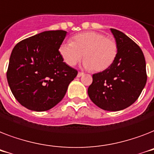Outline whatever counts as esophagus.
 I'll return each instance as SVG.
<instances>
[{"label":"esophagus","instance_id":"esophagus-1","mask_svg":"<svg viewBox=\"0 0 154 154\" xmlns=\"http://www.w3.org/2000/svg\"><path fill=\"white\" fill-rule=\"evenodd\" d=\"M83 75H84V73H83V72H79L78 75H77V77H79H79H81V76H83Z\"/></svg>","mask_w":154,"mask_h":154}]
</instances>
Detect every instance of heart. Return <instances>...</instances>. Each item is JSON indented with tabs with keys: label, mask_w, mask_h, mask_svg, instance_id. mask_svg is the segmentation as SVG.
Returning <instances> with one entry per match:
<instances>
[{
	"label": "heart",
	"mask_w": 154,
	"mask_h": 154,
	"mask_svg": "<svg viewBox=\"0 0 154 154\" xmlns=\"http://www.w3.org/2000/svg\"><path fill=\"white\" fill-rule=\"evenodd\" d=\"M118 44L112 38L105 37L97 32L77 34L71 42H64L59 47V54L63 61L72 67L83 58L84 68L103 71L113 64L118 55Z\"/></svg>",
	"instance_id": "1"
}]
</instances>
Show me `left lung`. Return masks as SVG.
<instances>
[{"mask_svg":"<svg viewBox=\"0 0 154 154\" xmlns=\"http://www.w3.org/2000/svg\"><path fill=\"white\" fill-rule=\"evenodd\" d=\"M119 51L113 64L94 74L87 93L101 109L118 111L132 105L146 86V60L139 46L126 34L110 28Z\"/></svg>","mask_w":154,"mask_h":154,"instance_id":"obj_1","label":"left lung"}]
</instances>
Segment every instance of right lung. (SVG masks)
Here are the masks:
<instances>
[{"mask_svg":"<svg viewBox=\"0 0 154 154\" xmlns=\"http://www.w3.org/2000/svg\"><path fill=\"white\" fill-rule=\"evenodd\" d=\"M63 30L45 31L22 40L11 53L7 80L14 97L33 111H45L57 105L78 71L60 57Z\"/></svg>","mask_w":154,"mask_h":154,"instance_id":"right-lung-1","label":"right lung"}]
</instances>
